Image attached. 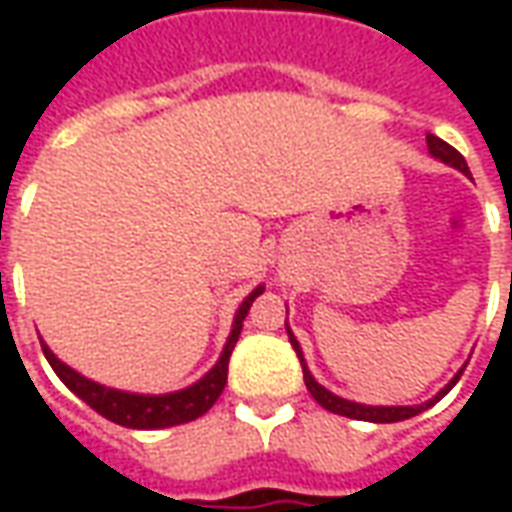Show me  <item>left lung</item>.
Here are the masks:
<instances>
[{"instance_id": "left-lung-1", "label": "left lung", "mask_w": 512, "mask_h": 512, "mask_svg": "<svg viewBox=\"0 0 512 512\" xmlns=\"http://www.w3.org/2000/svg\"><path fill=\"white\" fill-rule=\"evenodd\" d=\"M428 150L430 156L439 158V161H444V164H450V167L461 169L463 175H469V167H466V158L455 150L452 145H447L444 139H439V136L428 134ZM288 337H290V345H293V351H296V356H299L301 362V370H304V384H307V389H310V395L321 403L326 411H332V414H340V417H351V419H362V422H400V419H411L417 417L419 411H425V408H430L433 403H439L441 397L450 392L452 386L458 384V378H461L463 370H458L455 373V378H452L450 384L441 389L439 395L430 397L428 403H422V406H365V403H354V400H345V397H337L334 392H329L326 386H321L315 378H312L310 367H307V362H304V354H301V345L299 340L293 337V332H290L288 326Z\"/></svg>"}]
</instances>
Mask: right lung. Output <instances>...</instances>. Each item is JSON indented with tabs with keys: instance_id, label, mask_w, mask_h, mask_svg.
<instances>
[{
	"instance_id": "right-lung-1",
	"label": "right lung",
	"mask_w": 512,
	"mask_h": 512,
	"mask_svg": "<svg viewBox=\"0 0 512 512\" xmlns=\"http://www.w3.org/2000/svg\"><path fill=\"white\" fill-rule=\"evenodd\" d=\"M263 285H257L249 296L244 299V304L238 307L233 321V332L224 343V351L219 356V362L205 373V376L197 381V384L186 386L180 392H169V395H136V392H123V389H109L104 384H95L90 378H84L82 373H76L73 367H68L65 362H60L49 345H43V354L49 359L51 370L60 376V381L73 395L82 397L84 403L90 408H95L101 417L112 419L123 428L134 430H156V428H172V425H183V422H191V419L202 417L208 408L219 400V395L224 392V384H227V365H230V354H233L235 343H238V334L244 329V318L252 301L263 293Z\"/></svg>"
}]
</instances>
